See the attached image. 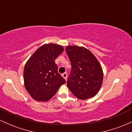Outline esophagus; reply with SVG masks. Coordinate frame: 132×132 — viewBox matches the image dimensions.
Segmentation results:
<instances>
[{"instance_id": "esophagus-1", "label": "esophagus", "mask_w": 132, "mask_h": 132, "mask_svg": "<svg viewBox=\"0 0 132 132\" xmlns=\"http://www.w3.org/2000/svg\"><path fill=\"white\" fill-rule=\"evenodd\" d=\"M62 76L63 77V78L66 80V79H67V73H66V72H64V73L62 74Z\"/></svg>"}]
</instances>
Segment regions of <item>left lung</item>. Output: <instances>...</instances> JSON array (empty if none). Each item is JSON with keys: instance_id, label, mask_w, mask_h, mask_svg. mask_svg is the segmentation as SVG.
I'll use <instances>...</instances> for the list:
<instances>
[{"instance_id": "8db88e82", "label": "left lung", "mask_w": 132, "mask_h": 132, "mask_svg": "<svg viewBox=\"0 0 132 132\" xmlns=\"http://www.w3.org/2000/svg\"><path fill=\"white\" fill-rule=\"evenodd\" d=\"M66 51L71 63L67 86L78 99L86 100L94 97L103 81L102 66L97 59L87 48L68 46Z\"/></svg>"}]
</instances>
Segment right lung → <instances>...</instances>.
<instances>
[{
  "label": "right lung",
  "instance_id": "obj_1",
  "mask_svg": "<svg viewBox=\"0 0 132 132\" xmlns=\"http://www.w3.org/2000/svg\"><path fill=\"white\" fill-rule=\"evenodd\" d=\"M64 51L61 45L45 44L28 59L23 70L24 85L37 101H49L66 81L57 72L56 58Z\"/></svg>",
  "mask_w": 132,
  "mask_h": 132
}]
</instances>
